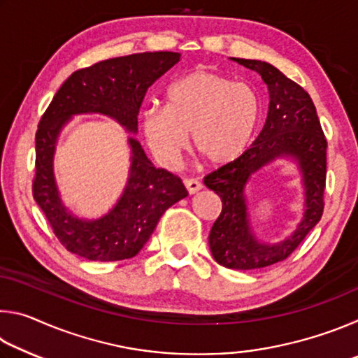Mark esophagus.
I'll use <instances>...</instances> for the list:
<instances>
[{
    "instance_id": "esophagus-1",
    "label": "esophagus",
    "mask_w": 358,
    "mask_h": 358,
    "mask_svg": "<svg viewBox=\"0 0 358 358\" xmlns=\"http://www.w3.org/2000/svg\"><path fill=\"white\" fill-rule=\"evenodd\" d=\"M185 186H186V189H187V192H189V194H196L197 191L202 189V183L199 180H196V178H186L185 180Z\"/></svg>"
}]
</instances>
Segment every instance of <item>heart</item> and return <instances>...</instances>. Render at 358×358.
<instances>
[{"instance_id":"1","label":"heart","mask_w":358,"mask_h":358,"mask_svg":"<svg viewBox=\"0 0 358 358\" xmlns=\"http://www.w3.org/2000/svg\"><path fill=\"white\" fill-rule=\"evenodd\" d=\"M260 115L262 102L251 85L197 69L169 87L166 107L143 110L142 129L161 164H175L191 134L197 155L211 166H224L250 147Z\"/></svg>"}]
</instances>
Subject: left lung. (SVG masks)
<instances>
[{"label": "left lung", "mask_w": 358, "mask_h": 358, "mask_svg": "<svg viewBox=\"0 0 358 358\" xmlns=\"http://www.w3.org/2000/svg\"><path fill=\"white\" fill-rule=\"evenodd\" d=\"M256 71L268 87L270 104L264 129L238 159L208 173L203 183L221 197L222 211L210 230V250L226 268L256 270L287 259L322 217L327 177V141L316 107L305 90L280 69L259 59L232 58ZM280 157H292L306 187V210L299 226L280 244H262L252 232L245 185L260 168Z\"/></svg>", "instance_id": "obj_1"}]
</instances>
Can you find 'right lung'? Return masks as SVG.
Instances as JSON below:
<instances>
[{
  "label": "right lung",
  "instance_id": "obj_1",
  "mask_svg": "<svg viewBox=\"0 0 358 358\" xmlns=\"http://www.w3.org/2000/svg\"><path fill=\"white\" fill-rule=\"evenodd\" d=\"M180 62L177 52H145L99 62L66 80L39 121L36 132L33 197L53 234L72 254L115 262L134 257L153 234L164 211L187 196L177 175L156 169L142 145L129 137L131 169L121 197L98 220H83L64 207L53 175V155L64 124L83 113H101L136 134L137 115L147 90Z\"/></svg>",
  "mask_w": 358,
  "mask_h": 358
}]
</instances>
